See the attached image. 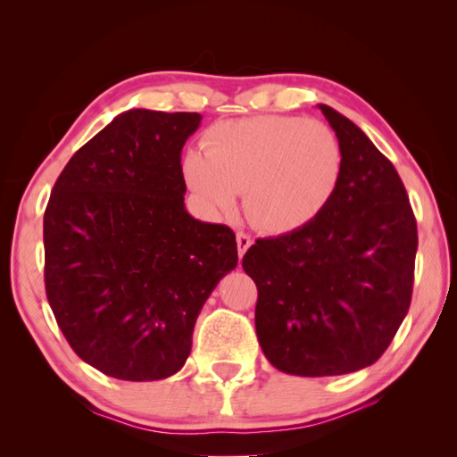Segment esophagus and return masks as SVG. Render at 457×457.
I'll return each mask as SVG.
<instances>
[{
	"mask_svg": "<svg viewBox=\"0 0 457 457\" xmlns=\"http://www.w3.org/2000/svg\"><path fill=\"white\" fill-rule=\"evenodd\" d=\"M236 239H237V253H239V259H241L245 255V251L251 247L253 241H251V237L247 234H244V231H237Z\"/></svg>",
	"mask_w": 457,
	"mask_h": 457,
	"instance_id": "1",
	"label": "esophagus"
}]
</instances>
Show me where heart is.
<instances>
[{
	"label": "heart",
	"instance_id": "b5f03b06",
	"mask_svg": "<svg viewBox=\"0 0 457 457\" xmlns=\"http://www.w3.org/2000/svg\"><path fill=\"white\" fill-rule=\"evenodd\" d=\"M188 188L216 213L236 210L245 192L247 218L269 234H288L316 220L344 174L336 133L316 120L259 115L220 121L202 151L182 161Z\"/></svg>",
	"mask_w": 457,
	"mask_h": 457
}]
</instances>
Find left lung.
Masks as SVG:
<instances>
[{"mask_svg": "<svg viewBox=\"0 0 457 457\" xmlns=\"http://www.w3.org/2000/svg\"><path fill=\"white\" fill-rule=\"evenodd\" d=\"M344 151L342 182L316 220L257 239L244 257L265 357L298 377L373 365L409 312L416 220L393 162L345 115L318 104Z\"/></svg>", "mask_w": 457, "mask_h": 457, "instance_id": "1", "label": "left lung"}]
</instances>
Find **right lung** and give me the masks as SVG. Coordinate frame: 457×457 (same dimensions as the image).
<instances>
[{
	"label": "right lung",
	"instance_id": "right-lung-1",
	"mask_svg": "<svg viewBox=\"0 0 457 457\" xmlns=\"http://www.w3.org/2000/svg\"><path fill=\"white\" fill-rule=\"evenodd\" d=\"M200 113L128 110L74 153L45 212V287L82 361L123 381L179 373L236 234L192 218L180 154Z\"/></svg>",
	"mask_w": 457,
	"mask_h": 457
}]
</instances>
